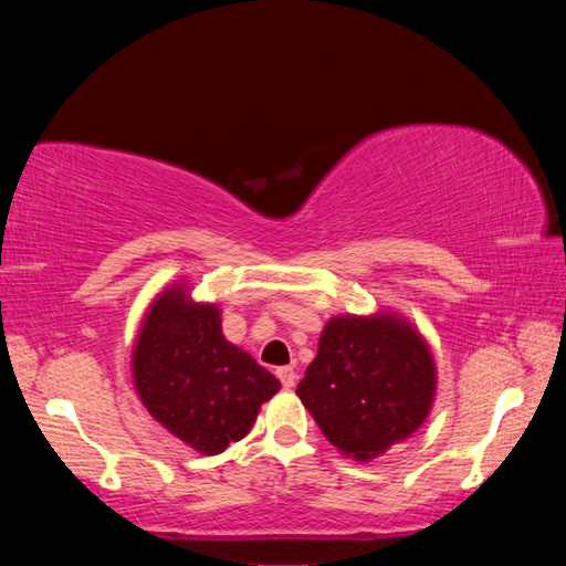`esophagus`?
<instances>
[{"label":"esophagus","mask_w":566,"mask_h":566,"mask_svg":"<svg viewBox=\"0 0 566 566\" xmlns=\"http://www.w3.org/2000/svg\"><path fill=\"white\" fill-rule=\"evenodd\" d=\"M276 377H280L284 389H292L296 385V371L292 367H280L276 369Z\"/></svg>","instance_id":"obj_1"}]
</instances>
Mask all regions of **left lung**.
Returning a JSON list of instances; mask_svg holds the SVG:
<instances>
[{"instance_id":"obj_1","label":"left lung","mask_w":566,"mask_h":566,"mask_svg":"<svg viewBox=\"0 0 566 566\" xmlns=\"http://www.w3.org/2000/svg\"><path fill=\"white\" fill-rule=\"evenodd\" d=\"M437 395V364L407 317L342 314L324 324L317 357L296 397L344 457L371 462L424 424Z\"/></svg>"}]
</instances>
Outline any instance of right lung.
Instances as JSON below:
<instances>
[{"label": "right lung", "instance_id": "add662e5", "mask_svg": "<svg viewBox=\"0 0 566 566\" xmlns=\"http://www.w3.org/2000/svg\"><path fill=\"white\" fill-rule=\"evenodd\" d=\"M134 389L169 434L212 457L249 434L280 379L222 334V310L185 282L147 306L132 349Z\"/></svg>", "mask_w": 566, "mask_h": 566}]
</instances>
